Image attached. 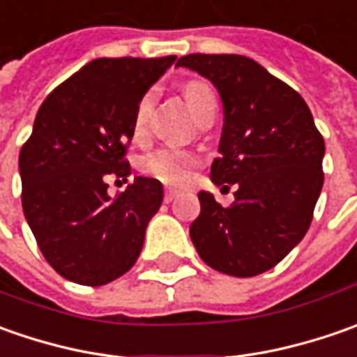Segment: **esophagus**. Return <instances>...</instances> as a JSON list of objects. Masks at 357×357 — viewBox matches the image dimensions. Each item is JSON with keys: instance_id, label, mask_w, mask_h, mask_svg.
Returning a JSON list of instances; mask_svg holds the SVG:
<instances>
[{"instance_id": "esophagus-1", "label": "esophagus", "mask_w": 357, "mask_h": 357, "mask_svg": "<svg viewBox=\"0 0 357 357\" xmlns=\"http://www.w3.org/2000/svg\"><path fill=\"white\" fill-rule=\"evenodd\" d=\"M176 197H178V192H176V190H171V188H167V190H165V197H162V199H165V202H172V200L176 199Z\"/></svg>"}]
</instances>
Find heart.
<instances>
[{"mask_svg":"<svg viewBox=\"0 0 357 357\" xmlns=\"http://www.w3.org/2000/svg\"><path fill=\"white\" fill-rule=\"evenodd\" d=\"M185 93L188 103L192 107V111L200 115L206 107L214 105V93L208 83L200 81V79H190L186 81ZM155 101V91H144L143 97L139 99L137 109H135V121H132V130L135 135H143L149 125L151 117V109ZM197 167V157L188 151L181 149H158L155 153L146 155L141 162L143 169L149 176L157 178L165 185H181L185 183L190 169Z\"/></svg>","mask_w":357,"mask_h":357,"instance_id":"b5f03b06","label":"heart"}]
</instances>
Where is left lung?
Masks as SVG:
<instances>
[{
	"label": "left lung",
	"instance_id": "8db88e82",
	"mask_svg": "<svg viewBox=\"0 0 357 357\" xmlns=\"http://www.w3.org/2000/svg\"><path fill=\"white\" fill-rule=\"evenodd\" d=\"M176 65L211 79L222 99L220 155L211 176L236 185L227 208L199 192L192 244L222 274H262L308 232L324 185V137L300 93L250 57L190 53Z\"/></svg>",
	"mask_w": 357,
	"mask_h": 357
}]
</instances>
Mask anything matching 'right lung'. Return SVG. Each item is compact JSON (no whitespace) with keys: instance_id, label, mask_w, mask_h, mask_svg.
I'll list each match as a JSON object with an SVG mask.
<instances>
[{"instance_id":"obj_1","label":"right lung","mask_w":357,"mask_h":357,"mask_svg":"<svg viewBox=\"0 0 357 357\" xmlns=\"http://www.w3.org/2000/svg\"><path fill=\"white\" fill-rule=\"evenodd\" d=\"M174 59H93L37 111L20 153L21 204L41 254L67 280L109 284L129 272L143 250L162 185L135 176L111 199L105 181L109 174L127 181L137 103Z\"/></svg>"}]
</instances>
